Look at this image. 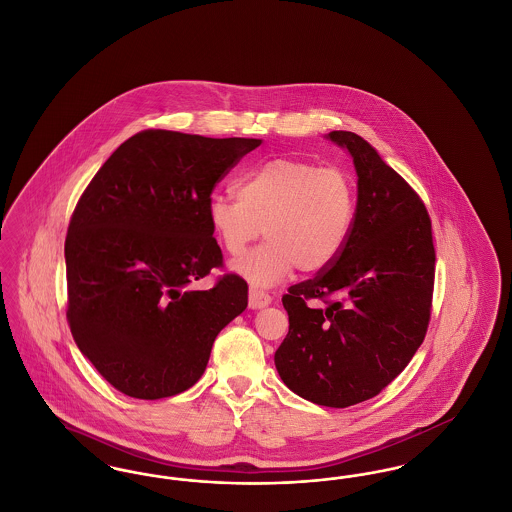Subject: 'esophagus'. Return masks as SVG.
Returning <instances> with one entry per match:
<instances>
[{"label": "esophagus", "instance_id": "34e87169", "mask_svg": "<svg viewBox=\"0 0 512 512\" xmlns=\"http://www.w3.org/2000/svg\"><path fill=\"white\" fill-rule=\"evenodd\" d=\"M270 301H272V297L268 293L257 290V288H249V307L251 309H263Z\"/></svg>", "mask_w": 512, "mask_h": 512}]
</instances>
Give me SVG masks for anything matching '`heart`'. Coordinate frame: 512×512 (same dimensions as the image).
Returning <instances> with one entry per match:
<instances>
[{
  "mask_svg": "<svg viewBox=\"0 0 512 512\" xmlns=\"http://www.w3.org/2000/svg\"><path fill=\"white\" fill-rule=\"evenodd\" d=\"M236 194L238 199L211 195L207 219L232 257H240L263 230L267 242L234 263L255 286H270L293 268L330 267L357 215V190L347 172L299 159H272L257 167L238 182Z\"/></svg>",
  "mask_w": 512,
  "mask_h": 512,
  "instance_id": "b5f03b06",
  "label": "heart"
}]
</instances>
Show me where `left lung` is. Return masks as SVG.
Returning a JSON list of instances; mask_svg holds the SVG:
<instances>
[{
  "label": "left lung",
  "instance_id": "8db88e82",
  "mask_svg": "<svg viewBox=\"0 0 512 512\" xmlns=\"http://www.w3.org/2000/svg\"><path fill=\"white\" fill-rule=\"evenodd\" d=\"M328 138L349 149L357 169L355 224L330 267L282 295L290 330L274 363L299 397L345 409L384 390L424 341L436 249L411 184L355 132Z\"/></svg>",
  "mask_w": 512,
  "mask_h": 512
}]
</instances>
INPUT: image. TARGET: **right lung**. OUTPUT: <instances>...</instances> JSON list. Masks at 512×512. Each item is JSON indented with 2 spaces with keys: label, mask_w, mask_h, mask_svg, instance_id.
Segmentation results:
<instances>
[{
  "label": "right lung",
  "mask_w": 512,
  "mask_h": 512,
  "mask_svg": "<svg viewBox=\"0 0 512 512\" xmlns=\"http://www.w3.org/2000/svg\"><path fill=\"white\" fill-rule=\"evenodd\" d=\"M253 138L142 130L80 195L65 240L67 320L78 349L124 395L163 399L201 378L220 330L247 307L224 268L207 201Z\"/></svg>",
  "instance_id": "obj_1"
}]
</instances>
